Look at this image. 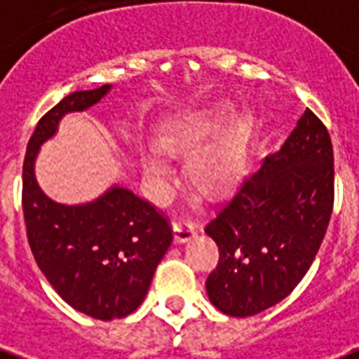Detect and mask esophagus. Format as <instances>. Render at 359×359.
<instances>
[{
  "label": "esophagus",
  "mask_w": 359,
  "mask_h": 359,
  "mask_svg": "<svg viewBox=\"0 0 359 359\" xmlns=\"http://www.w3.org/2000/svg\"><path fill=\"white\" fill-rule=\"evenodd\" d=\"M194 236V224L189 223V221H176L174 223V238L176 241H187Z\"/></svg>",
  "instance_id": "1"
}]
</instances>
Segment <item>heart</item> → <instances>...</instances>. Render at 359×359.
I'll return each mask as SVG.
<instances>
[{"instance_id":"b5f03b06","label":"heart","mask_w":359,"mask_h":359,"mask_svg":"<svg viewBox=\"0 0 359 359\" xmlns=\"http://www.w3.org/2000/svg\"><path fill=\"white\" fill-rule=\"evenodd\" d=\"M232 116V107L219 104L202 112L191 114L185 118L166 121L157 133V146L170 155H183L199 148L217 132L216 137L204 149L194 151L189 159L187 174L194 187L204 193H219L234 182L245 165L247 144L251 136V118L247 114ZM142 168L149 182L159 187H165L170 168L159 155L144 154Z\"/></svg>"}]
</instances>
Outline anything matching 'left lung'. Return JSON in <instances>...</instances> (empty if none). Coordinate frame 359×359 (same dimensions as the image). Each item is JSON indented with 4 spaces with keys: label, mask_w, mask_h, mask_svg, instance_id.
Returning <instances> with one entry per match:
<instances>
[{
    "label": "left lung",
    "mask_w": 359,
    "mask_h": 359,
    "mask_svg": "<svg viewBox=\"0 0 359 359\" xmlns=\"http://www.w3.org/2000/svg\"><path fill=\"white\" fill-rule=\"evenodd\" d=\"M333 196L332 138L307 108L283 148L241 177L205 223L219 247L205 280L211 304L251 316L285 299L320 249Z\"/></svg>",
    "instance_id": "left-lung-1"
}]
</instances>
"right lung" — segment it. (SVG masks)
<instances>
[{
	"label": "right lung",
	"mask_w": 359,
	"mask_h": 359,
	"mask_svg": "<svg viewBox=\"0 0 359 359\" xmlns=\"http://www.w3.org/2000/svg\"><path fill=\"white\" fill-rule=\"evenodd\" d=\"M110 86L73 91L39 119L22 168V210L33 258L73 309L99 320L138 309L172 243L165 213L125 187L84 205L55 204L39 189L33 161L67 112L86 110Z\"/></svg>",
	"instance_id": "1"
}]
</instances>
